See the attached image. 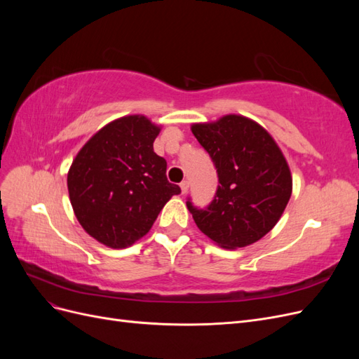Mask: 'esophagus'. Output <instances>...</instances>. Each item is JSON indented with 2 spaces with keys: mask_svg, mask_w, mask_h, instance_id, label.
<instances>
[{
  "mask_svg": "<svg viewBox=\"0 0 359 359\" xmlns=\"http://www.w3.org/2000/svg\"><path fill=\"white\" fill-rule=\"evenodd\" d=\"M180 187H181V193L186 194V193L189 191V181H182V182L180 184Z\"/></svg>",
  "mask_w": 359,
  "mask_h": 359,
  "instance_id": "esophagus-1",
  "label": "esophagus"
}]
</instances>
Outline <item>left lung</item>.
<instances>
[{
    "mask_svg": "<svg viewBox=\"0 0 359 359\" xmlns=\"http://www.w3.org/2000/svg\"><path fill=\"white\" fill-rule=\"evenodd\" d=\"M191 133L219 173L208 208L187 202L194 223L222 248L259 241L277 224L292 194V173L274 137L255 119L236 114L193 123Z\"/></svg>",
    "mask_w": 359,
    "mask_h": 359,
    "instance_id": "obj_1",
    "label": "left lung"
}]
</instances>
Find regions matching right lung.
Instances as JSON below:
<instances>
[{"mask_svg":"<svg viewBox=\"0 0 359 359\" xmlns=\"http://www.w3.org/2000/svg\"><path fill=\"white\" fill-rule=\"evenodd\" d=\"M160 130L142 114L116 118L73 158L67 173L73 212L83 231L106 247L139 241L163 206L181 193L166 178V160L154 153Z\"/></svg>","mask_w":359,"mask_h":359,"instance_id":"obj_1","label":"right lung"}]
</instances>
